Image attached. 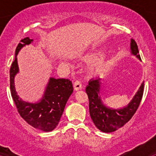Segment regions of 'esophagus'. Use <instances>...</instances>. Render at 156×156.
Listing matches in <instances>:
<instances>
[{
	"instance_id": "esophagus-1",
	"label": "esophagus",
	"mask_w": 156,
	"mask_h": 156,
	"mask_svg": "<svg viewBox=\"0 0 156 156\" xmlns=\"http://www.w3.org/2000/svg\"><path fill=\"white\" fill-rule=\"evenodd\" d=\"M73 87H74V90H80L81 88H82V84H81V83L80 82L79 80H76L74 82Z\"/></svg>"
}]
</instances>
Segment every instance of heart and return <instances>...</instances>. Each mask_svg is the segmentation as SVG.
<instances>
[{"label": "heart", "instance_id": "obj_1", "mask_svg": "<svg viewBox=\"0 0 156 156\" xmlns=\"http://www.w3.org/2000/svg\"><path fill=\"white\" fill-rule=\"evenodd\" d=\"M99 51H95L88 53L85 58L88 60H92L90 64V68L92 72L98 73L101 70H102L106 64V58L103 55H100L98 56Z\"/></svg>", "mask_w": 156, "mask_h": 156}]
</instances>
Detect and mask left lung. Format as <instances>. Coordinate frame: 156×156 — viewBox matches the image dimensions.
<instances>
[{
    "label": "left lung",
    "mask_w": 156,
    "mask_h": 156,
    "mask_svg": "<svg viewBox=\"0 0 156 156\" xmlns=\"http://www.w3.org/2000/svg\"><path fill=\"white\" fill-rule=\"evenodd\" d=\"M138 48L134 40L130 39V54L140 60ZM100 77L91 79L86 87L89 98V112L96 127L104 133H111L124 126L137 111L144 91V82L127 105L114 108L105 105L101 100Z\"/></svg>",
    "instance_id": "8db88e82"
}]
</instances>
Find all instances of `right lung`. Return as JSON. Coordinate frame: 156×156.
<instances>
[{"label":"right lung","instance_id":"add662e5","mask_svg":"<svg viewBox=\"0 0 156 156\" xmlns=\"http://www.w3.org/2000/svg\"><path fill=\"white\" fill-rule=\"evenodd\" d=\"M33 41L30 37H26L16 48L15 61L10 69L11 94L22 118L36 129L49 132L58 124L73 87L69 80L50 77L43 97L38 101L29 102L19 97L15 87V77L19 72L17 55L23 47L30 45Z\"/></svg>","mask_w":156,"mask_h":156}]
</instances>
